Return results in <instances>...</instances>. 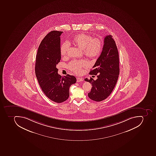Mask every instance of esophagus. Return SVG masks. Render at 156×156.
Returning a JSON list of instances; mask_svg holds the SVG:
<instances>
[{
  "label": "esophagus",
  "instance_id": "esophagus-1",
  "mask_svg": "<svg viewBox=\"0 0 156 156\" xmlns=\"http://www.w3.org/2000/svg\"><path fill=\"white\" fill-rule=\"evenodd\" d=\"M83 79L82 78H77V82H82V81H83Z\"/></svg>",
  "mask_w": 156,
  "mask_h": 156
}]
</instances>
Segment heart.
<instances>
[{"mask_svg":"<svg viewBox=\"0 0 156 156\" xmlns=\"http://www.w3.org/2000/svg\"><path fill=\"white\" fill-rule=\"evenodd\" d=\"M73 41L78 47L83 49V54L88 57L96 56L101 51V43L99 39L92 38L90 36L81 34L76 35ZM70 46V43L68 41L62 44L60 48L62 55H66ZM87 61L85 59L74 60L69 63L68 67L76 73L80 74L82 72L83 68L87 66Z\"/></svg>","mask_w":156,"mask_h":156,"instance_id":"b5f03b06","label":"heart"}]
</instances>
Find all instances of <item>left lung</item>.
Masks as SVG:
<instances>
[{"label": "left lung", "instance_id": "8db88e82", "mask_svg": "<svg viewBox=\"0 0 156 156\" xmlns=\"http://www.w3.org/2000/svg\"><path fill=\"white\" fill-rule=\"evenodd\" d=\"M90 71V75H97V79H85L92 84L88 96L92 100L101 101L110 95L117 82L120 73L118 51L112 36L104 39V46L100 55Z\"/></svg>", "mask_w": 156, "mask_h": 156}]
</instances>
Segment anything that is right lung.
Segmentation results:
<instances>
[{
	"mask_svg": "<svg viewBox=\"0 0 156 156\" xmlns=\"http://www.w3.org/2000/svg\"><path fill=\"white\" fill-rule=\"evenodd\" d=\"M63 31L53 30L41 41L35 61V75L39 84L48 98L56 103L69 98V88L76 82L73 75L61 76L56 65L61 60L60 35Z\"/></svg>",
	"mask_w": 156,
	"mask_h": 156,
	"instance_id": "add662e5",
	"label": "right lung"
}]
</instances>
